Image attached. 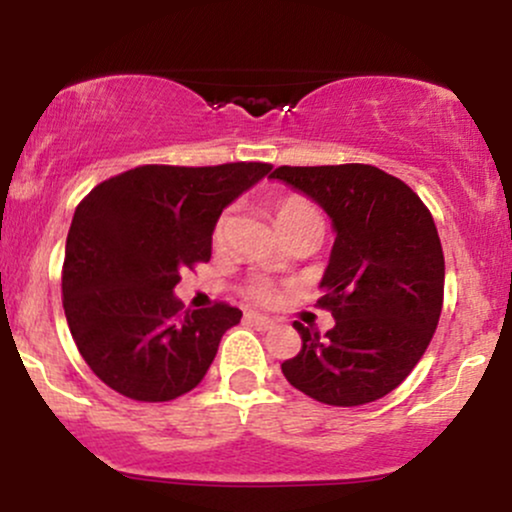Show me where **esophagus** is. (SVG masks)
<instances>
[{"label": "esophagus", "instance_id": "esophagus-1", "mask_svg": "<svg viewBox=\"0 0 512 512\" xmlns=\"http://www.w3.org/2000/svg\"><path fill=\"white\" fill-rule=\"evenodd\" d=\"M245 320L252 322L255 327H260V330H272V327H274L272 317L260 315V313H245Z\"/></svg>", "mask_w": 512, "mask_h": 512}]
</instances>
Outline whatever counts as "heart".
<instances>
[{
  "label": "heart",
  "instance_id": "heart-1",
  "mask_svg": "<svg viewBox=\"0 0 512 512\" xmlns=\"http://www.w3.org/2000/svg\"><path fill=\"white\" fill-rule=\"evenodd\" d=\"M317 209L313 207V202H308L305 197L298 195H289V197H281L279 202L274 204V219L279 231H289L291 226H296L298 221H303L305 216H315ZM231 214L223 211V214L216 219L214 223V231H211V243L214 248H223L228 240V233H231ZM245 296L255 303H269L274 298V289L269 281L264 279H250L248 286H245Z\"/></svg>",
  "mask_w": 512,
  "mask_h": 512
}]
</instances>
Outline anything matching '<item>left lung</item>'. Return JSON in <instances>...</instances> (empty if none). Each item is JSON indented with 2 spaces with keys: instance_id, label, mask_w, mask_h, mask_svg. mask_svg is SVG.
I'll return each instance as SVG.
<instances>
[{
  "instance_id": "1",
  "label": "left lung",
  "mask_w": 512,
  "mask_h": 512,
  "mask_svg": "<svg viewBox=\"0 0 512 512\" xmlns=\"http://www.w3.org/2000/svg\"><path fill=\"white\" fill-rule=\"evenodd\" d=\"M272 178L315 199L337 231L317 301L334 327L320 337L293 322L303 346L281 373L322 404L375 402L414 370L443 310L445 260L431 211L407 182L366 163L279 166Z\"/></svg>"
}]
</instances>
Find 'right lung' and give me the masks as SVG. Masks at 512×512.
<instances>
[{"mask_svg": "<svg viewBox=\"0 0 512 512\" xmlns=\"http://www.w3.org/2000/svg\"><path fill=\"white\" fill-rule=\"evenodd\" d=\"M269 163L139 166L103 180L69 226L62 305L76 349L110 390L170 402L202 383L238 308L182 310L180 272L211 257V231Z\"/></svg>", "mask_w": 512, "mask_h": 512, "instance_id": "add662e5", "label": "right lung"}]
</instances>
